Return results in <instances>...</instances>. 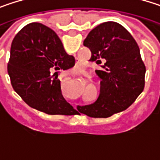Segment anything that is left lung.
Here are the masks:
<instances>
[{"label":"left lung","instance_id":"left-lung-1","mask_svg":"<svg viewBox=\"0 0 160 160\" xmlns=\"http://www.w3.org/2000/svg\"><path fill=\"white\" fill-rule=\"evenodd\" d=\"M92 52L90 61L103 64L96 74L102 80L98 99L78 106L91 118H108L127 109L143 92L145 66L131 33L117 22H105L92 29L83 42Z\"/></svg>","mask_w":160,"mask_h":160}]
</instances>
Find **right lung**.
<instances>
[{
    "label": "right lung",
    "instance_id": "add662e5",
    "mask_svg": "<svg viewBox=\"0 0 160 160\" xmlns=\"http://www.w3.org/2000/svg\"><path fill=\"white\" fill-rule=\"evenodd\" d=\"M75 58L68 55L56 33L41 23L25 26L13 40L7 66L11 84L30 108L48 115L79 114L62 95L53 70L68 69Z\"/></svg>",
    "mask_w": 160,
    "mask_h": 160
}]
</instances>
